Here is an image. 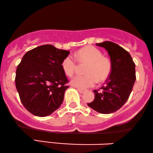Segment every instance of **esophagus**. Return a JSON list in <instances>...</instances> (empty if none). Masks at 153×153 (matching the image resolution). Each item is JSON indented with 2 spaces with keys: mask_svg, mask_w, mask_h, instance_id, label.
I'll list each match as a JSON object with an SVG mask.
<instances>
[{
  "mask_svg": "<svg viewBox=\"0 0 153 153\" xmlns=\"http://www.w3.org/2000/svg\"><path fill=\"white\" fill-rule=\"evenodd\" d=\"M77 91H78L79 93H81V94H84V93L85 92V90H84V89H80V88H78V89H77Z\"/></svg>",
  "mask_w": 153,
  "mask_h": 153,
  "instance_id": "34e87169",
  "label": "esophagus"
}]
</instances>
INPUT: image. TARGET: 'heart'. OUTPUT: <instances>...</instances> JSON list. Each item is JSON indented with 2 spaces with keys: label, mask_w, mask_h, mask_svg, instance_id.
Wrapping results in <instances>:
<instances>
[{
  "label": "heart",
  "mask_w": 153,
  "mask_h": 153,
  "mask_svg": "<svg viewBox=\"0 0 153 153\" xmlns=\"http://www.w3.org/2000/svg\"><path fill=\"white\" fill-rule=\"evenodd\" d=\"M75 57L79 62L89 63L86 73L87 74L76 75L71 80L74 87L86 89L94 86L97 79L100 82L105 80L112 71V63L108 58L103 56L100 50L94 46H86L75 53ZM62 68L66 76H71L76 69V61L71 56H67L63 59Z\"/></svg>",
  "instance_id": "heart-1"
}]
</instances>
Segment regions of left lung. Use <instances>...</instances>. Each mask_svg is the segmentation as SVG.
Listing matches in <instances>:
<instances>
[{"instance_id": "8db88e82", "label": "left lung", "mask_w": 153, "mask_h": 153, "mask_svg": "<svg viewBox=\"0 0 153 153\" xmlns=\"http://www.w3.org/2000/svg\"><path fill=\"white\" fill-rule=\"evenodd\" d=\"M105 48L110 57L112 71L102 91L94 90V100L87 105L101 114H111L127 101L136 80L135 64L129 52L111 41L96 44Z\"/></svg>"}]
</instances>
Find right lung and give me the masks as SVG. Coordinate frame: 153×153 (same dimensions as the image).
I'll list each match as a JSON object with an SVG mask.
<instances>
[{"label": "right lung", "mask_w": 153, "mask_h": 153, "mask_svg": "<svg viewBox=\"0 0 153 153\" xmlns=\"http://www.w3.org/2000/svg\"><path fill=\"white\" fill-rule=\"evenodd\" d=\"M69 53L46 44L23 56L16 69V87L23 105L31 114L46 117L60 107L69 88L62 62Z\"/></svg>", "instance_id": "right-lung-1"}]
</instances>
